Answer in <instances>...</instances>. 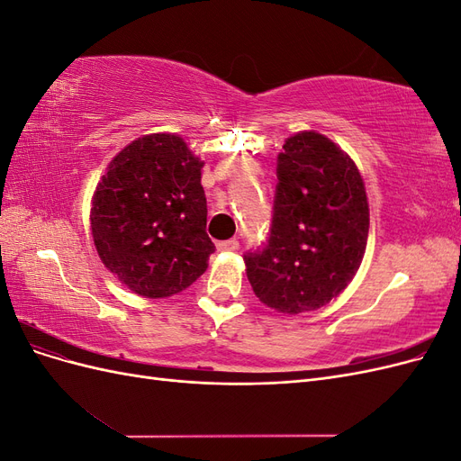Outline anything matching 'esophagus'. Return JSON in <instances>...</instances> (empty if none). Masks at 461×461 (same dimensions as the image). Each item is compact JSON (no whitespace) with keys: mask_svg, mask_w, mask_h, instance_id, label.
<instances>
[{"mask_svg":"<svg viewBox=\"0 0 461 461\" xmlns=\"http://www.w3.org/2000/svg\"><path fill=\"white\" fill-rule=\"evenodd\" d=\"M239 240L236 239H230V240H222V242H219L217 244V248L221 249V252H236V249H239Z\"/></svg>","mask_w":461,"mask_h":461,"instance_id":"esophagus-1","label":"esophagus"}]
</instances>
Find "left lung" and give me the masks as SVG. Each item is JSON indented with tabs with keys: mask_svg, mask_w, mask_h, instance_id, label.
<instances>
[{
	"mask_svg": "<svg viewBox=\"0 0 461 461\" xmlns=\"http://www.w3.org/2000/svg\"><path fill=\"white\" fill-rule=\"evenodd\" d=\"M276 178L267 242L244 254L246 275L265 305L298 315L323 308L354 278L369 205L354 161L313 131L288 138Z\"/></svg>",
	"mask_w": 461,
	"mask_h": 461,
	"instance_id": "left-lung-1",
	"label": "left lung"
}]
</instances>
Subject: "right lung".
I'll return each mask as SVG.
<instances>
[{"instance_id": "add662e5", "label": "right lung", "mask_w": 461, "mask_h": 461, "mask_svg": "<svg viewBox=\"0 0 461 461\" xmlns=\"http://www.w3.org/2000/svg\"><path fill=\"white\" fill-rule=\"evenodd\" d=\"M203 163L175 134H149L107 167L92 200V236L105 267L144 298H167L207 269Z\"/></svg>"}]
</instances>
